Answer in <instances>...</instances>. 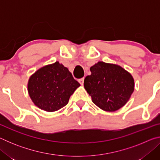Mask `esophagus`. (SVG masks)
<instances>
[{
	"label": "esophagus",
	"instance_id": "esophagus-1",
	"mask_svg": "<svg viewBox=\"0 0 160 160\" xmlns=\"http://www.w3.org/2000/svg\"><path fill=\"white\" fill-rule=\"evenodd\" d=\"M78 82L80 83L81 85H83V84H84V78H81V79H79V80H78Z\"/></svg>",
	"mask_w": 160,
	"mask_h": 160
}]
</instances>
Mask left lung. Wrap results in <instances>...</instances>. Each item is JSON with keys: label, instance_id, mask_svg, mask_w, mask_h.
Instances as JSON below:
<instances>
[{"label": "left lung", "instance_id": "8db88e82", "mask_svg": "<svg viewBox=\"0 0 160 160\" xmlns=\"http://www.w3.org/2000/svg\"><path fill=\"white\" fill-rule=\"evenodd\" d=\"M90 71L84 87L94 104L106 112H115L126 104L134 91V79L130 72L103 61L92 66Z\"/></svg>", "mask_w": 160, "mask_h": 160}]
</instances>
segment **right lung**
Returning a JSON list of instances; mask_svg holds the SVG:
<instances>
[{"mask_svg": "<svg viewBox=\"0 0 160 160\" xmlns=\"http://www.w3.org/2000/svg\"><path fill=\"white\" fill-rule=\"evenodd\" d=\"M80 86L68 69L56 61L41 68L31 75L28 90L38 108L53 112L66 106L70 97Z\"/></svg>", "mask_w": 160, "mask_h": 160, "instance_id": "obj_1", "label": "right lung"}]
</instances>
